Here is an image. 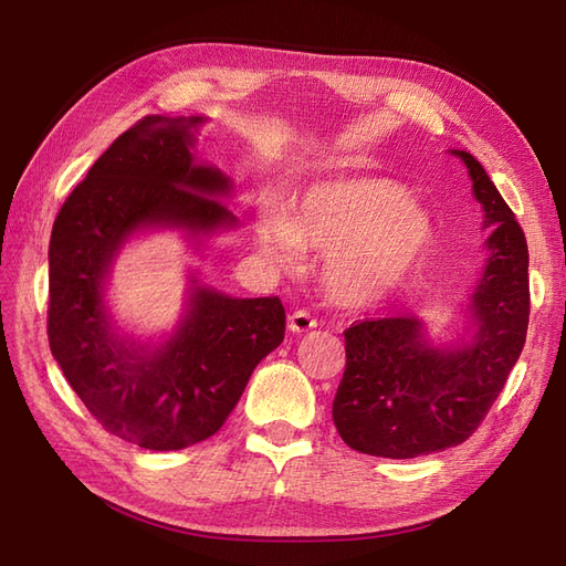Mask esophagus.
<instances>
[{
  "instance_id": "obj_1",
  "label": "esophagus",
  "mask_w": 566,
  "mask_h": 566,
  "mask_svg": "<svg viewBox=\"0 0 566 566\" xmlns=\"http://www.w3.org/2000/svg\"><path fill=\"white\" fill-rule=\"evenodd\" d=\"M287 328L293 333H310L312 328H316V318L306 312V310H297L287 316Z\"/></svg>"
}]
</instances>
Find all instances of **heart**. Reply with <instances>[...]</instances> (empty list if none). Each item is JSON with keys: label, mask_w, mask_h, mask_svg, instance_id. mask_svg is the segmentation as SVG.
Here are the masks:
<instances>
[{"label": "heart", "mask_w": 566, "mask_h": 566, "mask_svg": "<svg viewBox=\"0 0 566 566\" xmlns=\"http://www.w3.org/2000/svg\"><path fill=\"white\" fill-rule=\"evenodd\" d=\"M256 238L281 266L297 262V248L328 252V293L345 304H368L416 271L434 243V221L399 181L339 177L306 188L287 217L266 210Z\"/></svg>", "instance_id": "heart-1"}]
</instances>
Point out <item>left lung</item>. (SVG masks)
Instances as JSON below:
<instances>
[{"label":"left lung","instance_id":"obj_1","mask_svg":"<svg viewBox=\"0 0 566 566\" xmlns=\"http://www.w3.org/2000/svg\"><path fill=\"white\" fill-rule=\"evenodd\" d=\"M474 198L484 208L489 262L476 283L468 342L441 349L416 316L352 323L347 368L333 401L342 441L358 453L416 458L472 437L499 399L528 328V250L522 227L486 169L465 150Z\"/></svg>","mask_w":566,"mask_h":566}]
</instances>
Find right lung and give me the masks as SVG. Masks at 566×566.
I'll return each mask as SVG.
<instances>
[{"instance_id":"right-lung-1","label":"right lung","mask_w":566,"mask_h":566,"mask_svg":"<svg viewBox=\"0 0 566 566\" xmlns=\"http://www.w3.org/2000/svg\"><path fill=\"white\" fill-rule=\"evenodd\" d=\"M200 123L148 115L119 134L65 198L49 243L51 354L106 432L150 451L212 437L285 335L279 297L235 300L202 285L191 287L177 333L158 349L113 331L104 285L127 235L235 227L217 200L231 191L229 179L193 160L191 129Z\"/></svg>"}]
</instances>
